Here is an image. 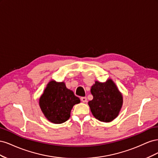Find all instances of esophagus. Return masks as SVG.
Here are the masks:
<instances>
[{"label": "esophagus", "mask_w": 158, "mask_h": 158, "mask_svg": "<svg viewBox=\"0 0 158 158\" xmlns=\"http://www.w3.org/2000/svg\"><path fill=\"white\" fill-rule=\"evenodd\" d=\"M81 101H82L83 103L87 102V98L85 97H82L81 98Z\"/></svg>", "instance_id": "obj_1"}]
</instances>
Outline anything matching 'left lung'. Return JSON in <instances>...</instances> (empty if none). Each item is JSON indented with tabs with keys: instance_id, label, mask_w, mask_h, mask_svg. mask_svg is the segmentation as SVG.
Here are the masks:
<instances>
[{
	"instance_id": "left-lung-1",
	"label": "left lung",
	"mask_w": 158,
	"mask_h": 158,
	"mask_svg": "<svg viewBox=\"0 0 158 158\" xmlns=\"http://www.w3.org/2000/svg\"><path fill=\"white\" fill-rule=\"evenodd\" d=\"M90 92L94 98L88 102V106L95 118L109 123L118 117L123 106V98L112 79L109 78L105 82L95 81Z\"/></svg>"
}]
</instances>
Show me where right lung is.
Masks as SVG:
<instances>
[{
    "label": "right lung",
    "instance_id": "right-lung-1",
    "mask_svg": "<svg viewBox=\"0 0 158 158\" xmlns=\"http://www.w3.org/2000/svg\"><path fill=\"white\" fill-rule=\"evenodd\" d=\"M80 103L73 91L66 87L64 82L51 80L47 84L39 100L42 113L47 120L54 124H61L70 117L73 106Z\"/></svg>",
    "mask_w": 158,
    "mask_h": 158
}]
</instances>
